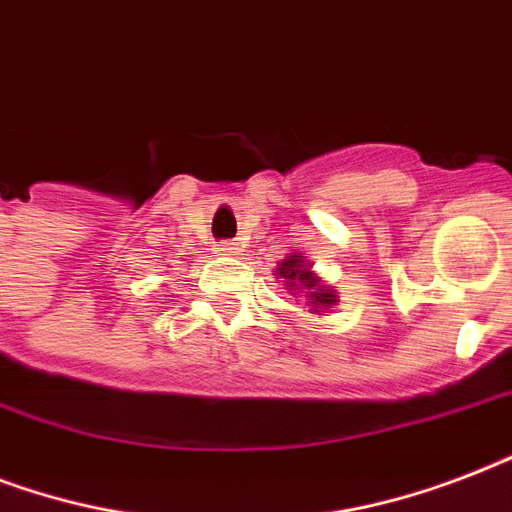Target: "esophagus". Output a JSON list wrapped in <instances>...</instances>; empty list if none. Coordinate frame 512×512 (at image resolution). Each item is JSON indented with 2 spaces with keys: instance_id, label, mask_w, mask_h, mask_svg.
<instances>
[{
  "instance_id": "34e87169",
  "label": "esophagus",
  "mask_w": 512,
  "mask_h": 512,
  "mask_svg": "<svg viewBox=\"0 0 512 512\" xmlns=\"http://www.w3.org/2000/svg\"><path fill=\"white\" fill-rule=\"evenodd\" d=\"M215 252H220V255H239L241 247L236 241H217Z\"/></svg>"
}]
</instances>
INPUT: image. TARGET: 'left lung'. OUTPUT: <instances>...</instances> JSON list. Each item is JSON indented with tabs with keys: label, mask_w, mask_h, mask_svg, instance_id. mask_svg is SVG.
<instances>
[{
	"label": "left lung",
	"mask_w": 512,
	"mask_h": 512,
	"mask_svg": "<svg viewBox=\"0 0 512 512\" xmlns=\"http://www.w3.org/2000/svg\"><path fill=\"white\" fill-rule=\"evenodd\" d=\"M305 260L300 255H292L289 260H284L279 268V276L287 279V287H295V289H308V297H311L313 303V311L321 313V308H332L337 303V295L332 289L321 287L319 279L313 276L308 268H305Z\"/></svg>",
	"instance_id": "obj_1"
}]
</instances>
